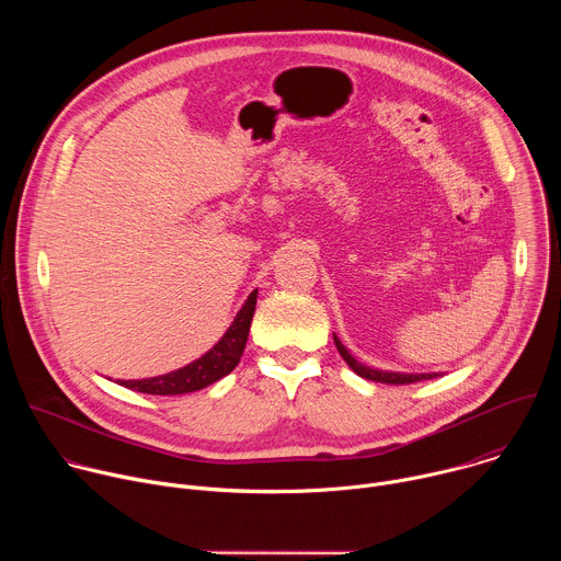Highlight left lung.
<instances>
[{
    "instance_id": "1",
    "label": "left lung",
    "mask_w": 561,
    "mask_h": 561,
    "mask_svg": "<svg viewBox=\"0 0 561 561\" xmlns=\"http://www.w3.org/2000/svg\"><path fill=\"white\" fill-rule=\"evenodd\" d=\"M335 340V346L340 351V355L344 357V362L364 379H370V381H379V383H390V386H404V383H415V381H422V379H433L437 377V373H426V375H402V373H383V370H375V368H368L364 364H359L355 357H351V353L344 348V344L337 340V335H333Z\"/></svg>"
}]
</instances>
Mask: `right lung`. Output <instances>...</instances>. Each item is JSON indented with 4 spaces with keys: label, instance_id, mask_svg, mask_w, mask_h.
Masks as SVG:
<instances>
[{
    "label": "right lung",
    "instance_id": "1",
    "mask_svg": "<svg viewBox=\"0 0 561 561\" xmlns=\"http://www.w3.org/2000/svg\"><path fill=\"white\" fill-rule=\"evenodd\" d=\"M255 304H257V290L249 295L247 304L237 312L234 322L226 331V335L193 364L180 370H173L169 375H159L150 379H128V381L119 379V383L146 394H184V392L202 390L215 383L217 379L228 375L239 364V359H242L249 342L253 314H255Z\"/></svg>",
    "mask_w": 561,
    "mask_h": 561
}]
</instances>
